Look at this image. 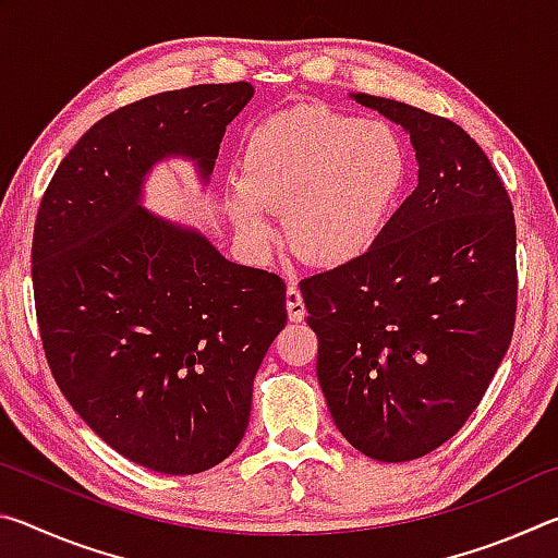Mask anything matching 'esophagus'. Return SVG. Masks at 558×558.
<instances>
[{
  "label": "esophagus",
  "mask_w": 558,
  "mask_h": 558,
  "mask_svg": "<svg viewBox=\"0 0 558 558\" xmlns=\"http://www.w3.org/2000/svg\"><path fill=\"white\" fill-rule=\"evenodd\" d=\"M288 317L292 319V323H300V319L305 317V302H302L300 288L295 286V282H290L288 286Z\"/></svg>",
  "instance_id": "esophagus-1"
}]
</instances>
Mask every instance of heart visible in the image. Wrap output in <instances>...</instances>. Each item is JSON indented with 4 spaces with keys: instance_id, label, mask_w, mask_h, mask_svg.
<instances>
[{
    "instance_id": "b5f03b06",
    "label": "heart",
    "mask_w": 558,
    "mask_h": 558,
    "mask_svg": "<svg viewBox=\"0 0 558 558\" xmlns=\"http://www.w3.org/2000/svg\"><path fill=\"white\" fill-rule=\"evenodd\" d=\"M239 169L223 209L245 243L272 245V209L286 206L292 251L317 266H342L381 235L409 177V153L389 122L295 106L248 132Z\"/></svg>"
}]
</instances>
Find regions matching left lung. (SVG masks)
Returning a JSON list of instances; mask_svg holds the SVG:
<instances>
[{"mask_svg": "<svg viewBox=\"0 0 558 558\" xmlns=\"http://www.w3.org/2000/svg\"><path fill=\"white\" fill-rule=\"evenodd\" d=\"M409 132L418 184L364 256L300 282L339 433L381 462L465 426L512 342L517 231L502 179L452 120L352 93Z\"/></svg>", "mask_w": 558, "mask_h": 558, "instance_id": "1", "label": "left lung"}]
</instances>
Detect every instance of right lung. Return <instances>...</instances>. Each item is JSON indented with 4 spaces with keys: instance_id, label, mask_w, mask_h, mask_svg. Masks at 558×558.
I'll return each mask as SVG.
<instances>
[{
    "instance_id": "obj_1",
    "label": "right lung",
    "mask_w": 558,
    "mask_h": 558,
    "mask_svg": "<svg viewBox=\"0 0 558 558\" xmlns=\"http://www.w3.org/2000/svg\"><path fill=\"white\" fill-rule=\"evenodd\" d=\"M253 93L206 83L110 112L63 157L36 216V319L53 379L112 450L165 475H196L239 448L253 379L288 323L286 282L147 211L143 189L165 159L209 184Z\"/></svg>"
}]
</instances>
